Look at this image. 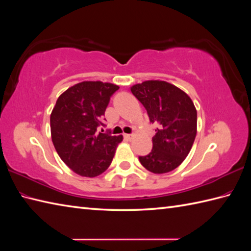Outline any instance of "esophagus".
Segmentation results:
<instances>
[{
  "mask_svg": "<svg viewBox=\"0 0 251 251\" xmlns=\"http://www.w3.org/2000/svg\"><path fill=\"white\" fill-rule=\"evenodd\" d=\"M124 138H125L126 140H128V141H131L132 138H133V136H132V135H127V133H125V135H124Z\"/></svg>",
  "mask_w": 251,
  "mask_h": 251,
  "instance_id": "obj_1",
  "label": "esophagus"
}]
</instances>
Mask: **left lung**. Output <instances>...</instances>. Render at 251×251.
Instances as JSON below:
<instances>
[{"label": "left lung", "mask_w": 251, "mask_h": 251, "mask_svg": "<svg viewBox=\"0 0 251 251\" xmlns=\"http://www.w3.org/2000/svg\"><path fill=\"white\" fill-rule=\"evenodd\" d=\"M130 91L156 125L153 149L139 160L147 170L161 174L177 168L189 154L197 135V110L190 97L166 81L149 80Z\"/></svg>", "instance_id": "1"}]
</instances>
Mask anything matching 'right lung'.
Returning a JSON list of instances; mask_svg holds the SVG:
<instances>
[{
    "mask_svg": "<svg viewBox=\"0 0 251 251\" xmlns=\"http://www.w3.org/2000/svg\"><path fill=\"white\" fill-rule=\"evenodd\" d=\"M119 89L101 81H83L64 92L52 110V142L61 159L81 176L95 177L106 171L123 140V136L96 132L103 125L110 97Z\"/></svg>",
    "mask_w": 251,
    "mask_h": 251,
    "instance_id": "right-lung-1",
    "label": "right lung"
}]
</instances>
